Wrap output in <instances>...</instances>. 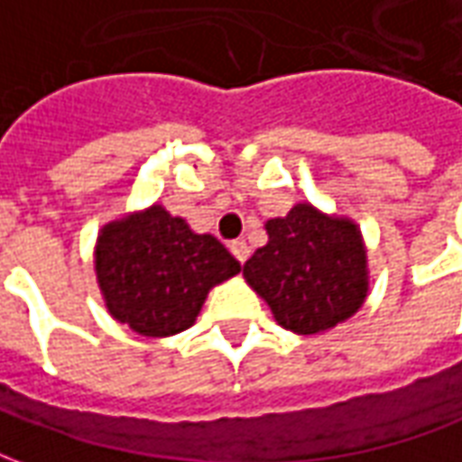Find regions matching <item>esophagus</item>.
Here are the masks:
<instances>
[{"label":"esophagus","instance_id":"esophagus-1","mask_svg":"<svg viewBox=\"0 0 462 462\" xmlns=\"http://www.w3.org/2000/svg\"><path fill=\"white\" fill-rule=\"evenodd\" d=\"M230 252L235 254V260L240 262V264H245V262H247V257H250V247H247V242L245 240L232 242Z\"/></svg>","mask_w":462,"mask_h":462}]
</instances>
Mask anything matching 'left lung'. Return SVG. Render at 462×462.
<instances>
[{"label":"left lung","instance_id":"8db88e82","mask_svg":"<svg viewBox=\"0 0 462 462\" xmlns=\"http://www.w3.org/2000/svg\"><path fill=\"white\" fill-rule=\"evenodd\" d=\"M267 245L245 262V280L282 329L314 337L351 319L368 297V257L351 217L297 202L264 222Z\"/></svg>","mask_w":462,"mask_h":462}]
</instances>
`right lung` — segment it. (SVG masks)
<instances>
[{
  "label": "right lung",
  "mask_w": 462,
  "mask_h": 462,
  "mask_svg": "<svg viewBox=\"0 0 462 462\" xmlns=\"http://www.w3.org/2000/svg\"><path fill=\"white\" fill-rule=\"evenodd\" d=\"M94 270L108 314L162 339L190 329L212 287L240 272L217 237L198 235L162 205L125 212L98 230Z\"/></svg>",
  "instance_id": "1"
}]
</instances>
